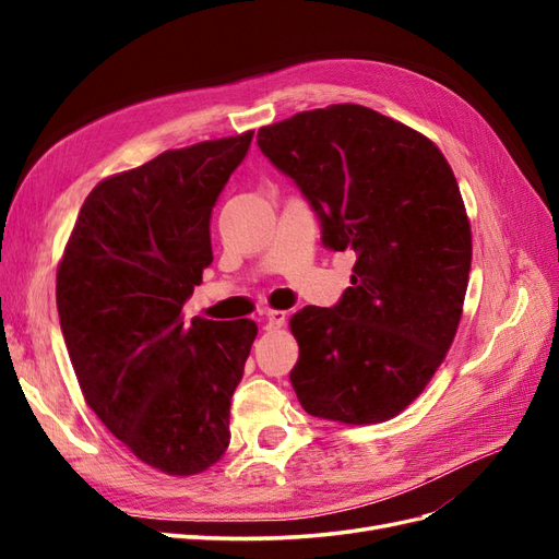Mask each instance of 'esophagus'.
<instances>
[{
	"label": "esophagus",
	"instance_id": "esophagus-1",
	"mask_svg": "<svg viewBox=\"0 0 559 559\" xmlns=\"http://www.w3.org/2000/svg\"><path fill=\"white\" fill-rule=\"evenodd\" d=\"M284 321H286V312H282V310L265 312V329H280V326H284Z\"/></svg>",
	"mask_w": 559,
	"mask_h": 559
}]
</instances>
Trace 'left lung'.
Returning <instances> with one entry per match:
<instances>
[{
    "instance_id": "obj_1",
    "label": "left lung",
    "mask_w": 559,
    "mask_h": 559,
    "mask_svg": "<svg viewBox=\"0 0 559 559\" xmlns=\"http://www.w3.org/2000/svg\"><path fill=\"white\" fill-rule=\"evenodd\" d=\"M321 226L354 251L333 308L292 317V386L306 413L376 425L411 405L450 349L471 270L460 186L425 134L361 105L302 111L257 134Z\"/></svg>"
}]
</instances>
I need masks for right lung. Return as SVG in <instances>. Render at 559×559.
<instances>
[{
    "mask_svg": "<svg viewBox=\"0 0 559 559\" xmlns=\"http://www.w3.org/2000/svg\"><path fill=\"white\" fill-rule=\"evenodd\" d=\"M253 132L165 151L99 181L58 267V314L86 403L138 460L193 476L230 443V399L259 329L181 308L212 263V210Z\"/></svg>",
    "mask_w": 559,
    "mask_h": 559,
    "instance_id": "1",
    "label": "right lung"
}]
</instances>
